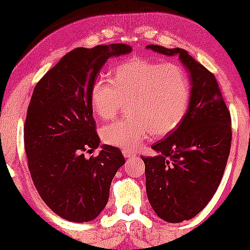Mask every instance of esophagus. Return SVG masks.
<instances>
[{
    "instance_id": "obj_1",
    "label": "esophagus",
    "mask_w": 250,
    "mask_h": 250,
    "mask_svg": "<svg viewBox=\"0 0 250 250\" xmlns=\"http://www.w3.org/2000/svg\"><path fill=\"white\" fill-rule=\"evenodd\" d=\"M122 153H123V156H125V158L133 157V156H135V153H133L132 151H129V150H122Z\"/></svg>"
}]
</instances>
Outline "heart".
<instances>
[{
	"instance_id": "heart-1",
	"label": "heart",
	"mask_w": 250,
	"mask_h": 250,
	"mask_svg": "<svg viewBox=\"0 0 250 250\" xmlns=\"http://www.w3.org/2000/svg\"><path fill=\"white\" fill-rule=\"evenodd\" d=\"M127 103L130 116L102 129L111 146L133 150L147 138H161L175 129L190 103V83L183 67L140 58L121 62L110 78H98L90 90V104L102 120L115 117Z\"/></svg>"
}]
</instances>
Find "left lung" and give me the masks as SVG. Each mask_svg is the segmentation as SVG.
<instances>
[{
  "label": "left lung",
  "mask_w": 250,
  "mask_h": 250,
  "mask_svg": "<svg viewBox=\"0 0 250 250\" xmlns=\"http://www.w3.org/2000/svg\"><path fill=\"white\" fill-rule=\"evenodd\" d=\"M165 55H179L190 72L191 97L180 125L158 141L145 163L146 192L155 213L168 223L197 215L214 196L230 155L231 115L218 81L185 49L148 44Z\"/></svg>",
  "instance_id": "8db88e82"
}]
</instances>
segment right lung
Instances as JSON below:
<instances>
[{"instance_id": "add662e5", "label": "right lung", "mask_w": 250, "mask_h": 250, "mask_svg": "<svg viewBox=\"0 0 250 250\" xmlns=\"http://www.w3.org/2000/svg\"><path fill=\"white\" fill-rule=\"evenodd\" d=\"M132 47L115 43L76 48L37 82L27 107L24 144L27 167L43 202L62 219L84 223L97 218L109 201L110 185L125 162L118 147L103 145L93 117L90 90L112 57Z\"/></svg>"}]
</instances>
